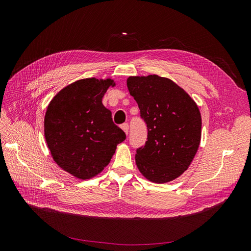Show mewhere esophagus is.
Listing matches in <instances>:
<instances>
[{
    "mask_svg": "<svg viewBox=\"0 0 251 251\" xmlns=\"http://www.w3.org/2000/svg\"><path fill=\"white\" fill-rule=\"evenodd\" d=\"M121 128H123L124 132H125L126 135L128 134V125H127V124H124V125H121Z\"/></svg>",
    "mask_w": 251,
    "mask_h": 251,
    "instance_id": "1",
    "label": "esophagus"
}]
</instances>
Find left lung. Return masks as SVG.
<instances>
[{"label": "left lung", "mask_w": 251, "mask_h": 251, "mask_svg": "<svg viewBox=\"0 0 251 251\" xmlns=\"http://www.w3.org/2000/svg\"><path fill=\"white\" fill-rule=\"evenodd\" d=\"M126 86L148 126V140L136 151L139 172L155 183L178 178L200 146L198 105L176 82L156 74L130 76Z\"/></svg>", "instance_id": "8db88e82"}]
</instances>
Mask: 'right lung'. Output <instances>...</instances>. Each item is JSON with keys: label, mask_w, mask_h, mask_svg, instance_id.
<instances>
[{"label": "right lung", "mask_w": 251, "mask_h": 251, "mask_svg": "<svg viewBox=\"0 0 251 251\" xmlns=\"http://www.w3.org/2000/svg\"><path fill=\"white\" fill-rule=\"evenodd\" d=\"M111 86H115L111 78L76 80L60 90L47 108L44 131L51 156L60 169L78 179L100 174L126 139L102 104Z\"/></svg>", "instance_id": "add662e5"}]
</instances>
